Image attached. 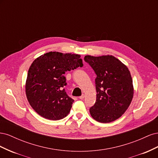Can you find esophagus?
Returning <instances> with one entry per match:
<instances>
[{"instance_id": "obj_1", "label": "esophagus", "mask_w": 158, "mask_h": 158, "mask_svg": "<svg viewBox=\"0 0 158 158\" xmlns=\"http://www.w3.org/2000/svg\"><path fill=\"white\" fill-rule=\"evenodd\" d=\"M84 97H85V95H84V94H82V95H81V96H80V97H79V98H80V99H83L84 98Z\"/></svg>"}]
</instances>
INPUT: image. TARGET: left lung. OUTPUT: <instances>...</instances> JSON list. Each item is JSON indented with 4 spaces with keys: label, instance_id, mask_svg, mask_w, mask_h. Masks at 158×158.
I'll use <instances>...</instances> for the list:
<instances>
[{
    "label": "left lung",
    "instance_id": "1",
    "mask_svg": "<svg viewBox=\"0 0 158 158\" xmlns=\"http://www.w3.org/2000/svg\"><path fill=\"white\" fill-rule=\"evenodd\" d=\"M84 60L94 70L96 102L89 113L95 121L102 123L117 120L130 106L133 85L130 71L112 55H86Z\"/></svg>",
    "mask_w": 158,
    "mask_h": 158
}]
</instances>
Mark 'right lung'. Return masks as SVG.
I'll list each match as a JSON object with an SVG mask.
<instances>
[{
	"label": "right lung",
	"mask_w": 158,
	"mask_h": 158,
	"mask_svg": "<svg viewBox=\"0 0 158 158\" xmlns=\"http://www.w3.org/2000/svg\"><path fill=\"white\" fill-rule=\"evenodd\" d=\"M83 66L80 55L49 52L37 58L28 70L26 93L30 106L40 116L60 120L68 115L74 99L64 87V74Z\"/></svg>",
	"instance_id": "right-lung-1"
}]
</instances>
